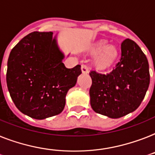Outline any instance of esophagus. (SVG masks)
<instances>
[{"mask_svg":"<svg viewBox=\"0 0 155 155\" xmlns=\"http://www.w3.org/2000/svg\"><path fill=\"white\" fill-rule=\"evenodd\" d=\"M81 71H82V73H84V74H86V73H88V67H87L86 65L83 64L82 66H81Z\"/></svg>","mask_w":155,"mask_h":155,"instance_id":"esophagus-1","label":"esophagus"}]
</instances>
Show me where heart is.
Here are the masks:
<instances>
[{
    "instance_id": "1",
    "label": "heart",
    "mask_w": 155,
    "mask_h": 155,
    "mask_svg": "<svg viewBox=\"0 0 155 155\" xmlns=\"http://www.w3.org/2000/svg\"><path fill=\"white\" fill-rule=\"evenodd\" d=\"M93 54H97L94 58V66L97 69L109 68L116 62L120 56V49L114 45H107L105 40L97 41L91 49Z\"/></svg>"
}]
</instances>
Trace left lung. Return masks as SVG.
I'll return each mask as SVG.
<instances>
[{
	"label": "left lung",
	"instance_id": "8db88e82",
	"mask_svg": "<svg viewBox=\"0 0 155 155\" xmlns=\"http://www.w3.org/2000/svg\"><path fill=\"white\" fill-rule=\"evenodd\" d=\"M90 103L95 112L117 119L137 109L150 84L147 58L136 42L125 39L121 57L106 74L91 71Z\"/></svg>",
	"mask_w": 155,
	"mask_h": 155
}]
</instances>
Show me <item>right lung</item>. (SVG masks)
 Returning a JSON list of instances; mask_svg holds the SVG:
<instances>
[{
  "instance_id": "add662e5",
  "label": "right lung",
  "mask_w": 155,
  "mask_h": 155,
  "mask_svg": "<svg viewBox=\"0 0 155 155\" xmlns=\"http://www.w3.org/2000/svg\"><path fill=\"white\" fill-rule=\"evenodd\" d=\"M53 32L33 31L12 49L6 83L14 103L23 114L43 120L60 114L66 95L81 74L80 65L67 68Z\"/></svg>"
}]
</instances>
